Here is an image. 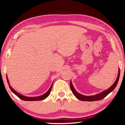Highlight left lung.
<instances>
[{"instance_id":"1","label":"left lung","mask_w":125,"mask_h":125,"mask_svg":"<svg viewBox=\"0 0 125 125\" xmlns=\"http://www.w3.org/2000/svg\"><path fill=\"white\" fill-rule=\"evenodd\" d=\"M120 69H119V71H118V76L117 79H116V80L115 82L112 85L111 87H110L109 89H108L104 91L102 93L96 94L95 95H93V96H84L81 95V94H79L77 93V92L75 90V89L73 87V83H71V81H70V87H71V90L72 91L73 93V94L76 97L77 99H79L80 100H81V101H99V100H100L101 99H104V97H105L106 96H107L108 94H109L111 91H112L115 89V88L116 87V86H117V84L118 83V80H119V77H120Z\"/></svg>"}]
</instances>
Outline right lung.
Masks as SVG:
<instances>
[{
	"mask_svg": "<svg viewBox=\"0 0 125 125\" xmlns=\"http://www.w3.org/2000/svg\"><path fill=\"white\" fill-rule=\"evenodd\" d=\"M7 80L8 85H9V86L10 87V89L11 91L13 92V93L14 94H15V95L17 96L18 97L20 98V99H21L22 100H24V101H39V100H44L45 99H46V98L49 95V94H50L51 90H52V85H53V83H52V86H51V87H50V89H49V90L47 91L45 94H44V95H41V96H37V97H26V96H25L21 95V94H19L18 93H17V92L14 90L13 88H12L10 86V85L9 81H8V79L7 77Z\"/></svg>",
	"mask_w": 125,
	"mask_h": 125,
	"instance_id": "1",
	"label": "right lung"
}]
</instances>
